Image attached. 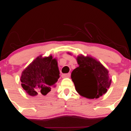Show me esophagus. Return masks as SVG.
<instances>
[{
  "instance_id": "obj_1",
  "label": "esophagus",
  "mask_w": 131,
  "mask_h": 131,
  "mask_svg": "<svg viewBox=\"0 0 131 131\" xmlns=\"http://www.w3.org/2000/svg\"><path fill=\"white\" fill-rule=\"evenodd\" d=\"M71 77V73H67V74H62V78H67V77Z\"/></svg>"
}]
</instances>
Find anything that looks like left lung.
Listing matches in <instances>:
<instances>
[{
    "instance_id": "obj_1",
    "label": "left lung",
    "mask_w": 131,
    "mask_h": 131,
    "mask_svg": "<svg viewBox=\"0 0 131 131\" xmlns=\"http://www.w3.org/2000/svg\"><path fill=\"white\" fill-rule=\"evenodd\" d=\"M77 60L79 67L71 73L76 91L88 99H97L105 94L111 83L108 70L91 57L79 56Z\"/></svg>"
}]
</instances>
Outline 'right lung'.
Masks as SVG:
<instances>
[{
    "label": "right lung",
    "mask_w": 131,
    "mask_h": 131,
    "mask_svg": "<svg viewBox=\"0 0 131 131\" xmlns=\"http://www.w3.org/2000/svg\"><path fill=\"white\" fill-rule=\"evenodd\" d=\"M59 74L56 59L52 56L45 58L40 56L22 72V87L30 96H47L58 81Z\"/></svg>",
    "instance_id": "1"
}]
</instances>
